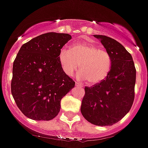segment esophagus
<instances>
[{"label":"esophagus","instance_id":"1","mask_svg":"<svg viewBox=\"0 0 148 148\" xmlns=\"http://www.w3.org/2000/svg\"><path fill=\"white\" fill-rule=\"evenodd\" d=\"M75 86H77V87H83L82 85L80 84L79 83H77V82H75Z\"/></svg>","mask_w":148,"mask_h":148}]
</instances>
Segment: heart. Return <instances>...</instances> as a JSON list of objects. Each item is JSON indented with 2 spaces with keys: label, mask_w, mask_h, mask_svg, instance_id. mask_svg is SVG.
Here are the masks:
<instances>
[{
  "label": "heart",
  "mask_w": 148,
  "mask_h": 148,
  "mask_svg": "<svg viewBox=\"0 0 148 148\" xmlns=\"http://www.w3.org/2000/svg\"><path fill=\"white\" fill-rule=\"evenodd\" d=\"M59 60L63 71L69 76L80 68L78 77L87 80L90 85L103 81L109 75L112 65L107 51L88 42L75 44L71 47V50L65 47L61 49Z\"/></svg>",
  "instance_id": "obj_1"
}]
</instances>
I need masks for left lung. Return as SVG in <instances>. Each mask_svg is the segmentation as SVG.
Segmentation results:
<instances>
[{"instance_id":"8db88e82","label":"left lung","mask_w":148,"mask_h":148,"mask_svg":"<svg viewBox=\"0 0 148 148\" xmlns=\"http://www.w3.org/2000/svg\"><path fill=\"white\" fill-rule=\"evenodd\" d=\"M109 54L112 65L101 83L85 87L80 111L83 117L97 126H110L122 119L134 99L136 69L132 57L123 45L112 38L93 35Z\"/></svg>"}]
</instances>
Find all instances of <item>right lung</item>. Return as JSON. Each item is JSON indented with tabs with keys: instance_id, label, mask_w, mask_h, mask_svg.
I'll use <instances>...</instances> for the list:
<instances>
[{
	"instance_id": "1",
	"label": "right lung",
	"mask_w": 148,
	"mask_h": 148,
	"mask_svg": "<svg viewBox=\"0 0 148 148\" xmlns=\"http://www.w3.org/2000/svg\"><path fill=\"white\" fill-rule=\"evenodd\" d=\"M71 38L68 34L49 32L20 48L13 65L11 93L29 119H54L60 110L62 98L75 86L59 60L60 51Z\"/></svg>"
}]
</instances>
